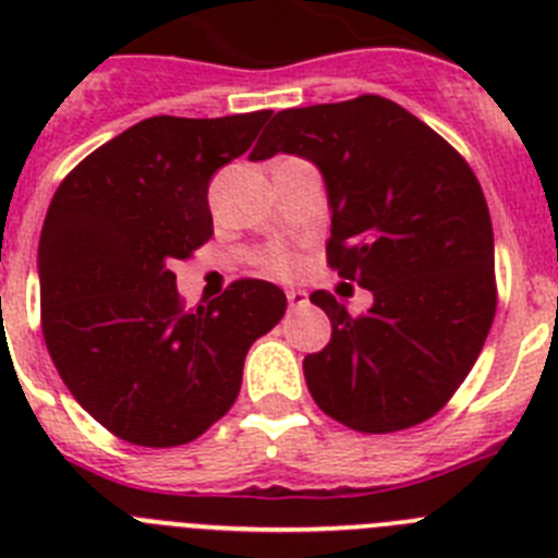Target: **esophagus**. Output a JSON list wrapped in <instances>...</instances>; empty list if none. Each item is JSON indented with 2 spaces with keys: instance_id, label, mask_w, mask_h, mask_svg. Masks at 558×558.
I'll return each mask as SVG.
<instances>
[{
  "instance_id": "34e87169",
  "label": "esophagus",
  "mask_w": 558,
  "mask_h": 558,
  "mask_svg": "<svg viewBox=\"0 0 558 558\" xmlns=\"http://www.w3.org/2000/svg\"><path fill=\"white\" fill-rule=\"evenodd\" d=\"M288 304H290V310H302V307H307L310 299H307V293H304V290L290 288L288 290Z\"/></svg>"
}]
</instances>
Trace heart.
Masks as SVG:
<instances>
[{
	"label": "heart",
	"mask_w": 558,
	"mask_h": 558,
	"mask_svg": "<svg viewBox=\"0 0 558 558\" xmlns=\"http://www.w3.org/2000/svg\"><path fill=\"white\" fill-rule=\"evenodd\" d=\"M268 268L279 276H290L295 268H299V259H295L290 251H274L268 259Z\"/></svg>",
	"instance_id": "b5f03b06"
}]
</instances>
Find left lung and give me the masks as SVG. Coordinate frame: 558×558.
Listing matches in <instances>:
<instances>
[{
  "label": "left lung",
  "mask_w": 558,
  "mask_h": 558,
  "mask_svg": "<svg viewBox=\"0 0 558 558\" xmlns=\"http://www.w3.org/2000/svg\"><path fill=\"white\" fill-rule=\"evenodd\" d=\"M276 153L322 170L329 265L374 295L357 318L327 290L310 295L332 324L327 347L304 357L310 393L360 433L425 422L475 366L495 322V234L475 172L377 95L279 111L248 159Z\"/></svg>",
  "instance_id": "8db88e82"
}]
</instances>
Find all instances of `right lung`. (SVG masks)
<instances>
[{
	"instance_id": "obj_1",
	"label": "right lung",
	"mask_w": 558,
	"mask_h": 558,
	"mask_svg": "<svg viewBox=\"0 0 558 558\" xmlns=\"http://www.w3.org/2000/svg\"><path fill=\"white\" fill-rule=\"evenodd\" d=\"M270 111L150 117L61 181L38 243L41 327L72 397L113 436L179 447L234 405L251 343L288 299L240 279L184 310L170 265L211 236V175L243 156Z\"/></svg>"
}]
</instances>
